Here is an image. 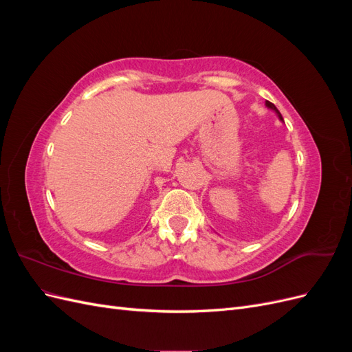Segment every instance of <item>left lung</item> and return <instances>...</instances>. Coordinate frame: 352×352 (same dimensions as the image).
I'll use <instances>...</instances> for the list:
<instances>
[{"label":"left lung","mask_w":352,"mask_h":352,"mask_svg":"<svg viewBox=\"0 0 352 352\" xmlns=\"http://www.w3.org/2000/svg\"><path fill=\"white\" fill-rule=\"evenodd\" d=\"M265 105H267V107H269L270 110L276 111V114H278V117H279V119H280V120H283V119H282V114H280V111H279L278 109H276V105H274L273 102H270V101H265Z\"/></svg>","instance_id":"left-lung-1"}]
</instances>
